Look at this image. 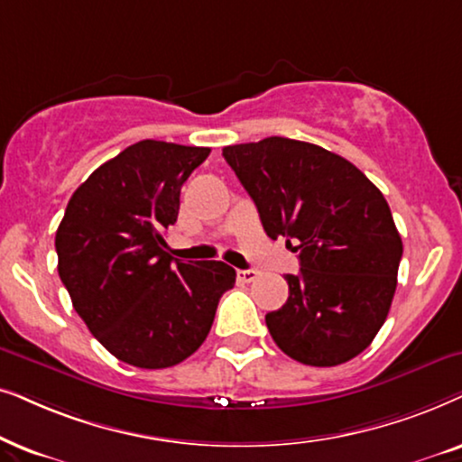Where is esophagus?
Listing matches in <instances>:
<instances>
[{"instance_id":"obj_1","label":"esophagus","mask_w":462,"mask_h":462,"mask_svg":"<svg viewBox=\"0 0 462 462\" xmlns=\"http://www.w3.org/2000/svg\"><path fill=\"white\" fill-rule=\"evenodd\" d=\"M236 279L241 282H254L257 279V270H236Z\"/></svg>"}]
</instances>
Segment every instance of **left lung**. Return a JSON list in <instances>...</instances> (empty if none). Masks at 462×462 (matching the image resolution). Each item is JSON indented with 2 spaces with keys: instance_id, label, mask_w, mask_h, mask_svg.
<instances>
[{
  "instance_id": "1",
  "label": "left lung",
  "mask_w": 462,
  "mask_h": 462,
  "mask_svg": "<svg viewBox=\"0 0 462 462\" xmlns=\"http://www.w3.org/2000/svg\"><path fill=\"white\" fill-rule=\"evenodd\" d=\"M224 158L266 235L300 254L287 302L266 315L276 346L315 367L364 353L389 315L403 254L383 192L346 158L306 141L227 145Z\"/></svg>"
}]
</instances>
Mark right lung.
<instances>
[{
    "mask_svg": "<svg viewBox=\"0 0 462 462\" xmlns=\"http://www.w3.org/2000/svg\"><path fill=\"white\" fill-rule=\"evenodd\" d=\"M208 152L139 141L101 164L65 208L54 238L60 281L90 334L128 365L162 370L188 359L235 287V268L183 263L164 241L181 186Z\"/></svg>",
    "mask_w": 462,
    "mask_h": 462,
    "instance_id": "right-lung-1",
    "label": "right lung"
}]
</instances>
